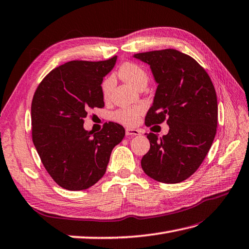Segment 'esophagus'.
Segmentation results:
<instances>
[{
  "label": "esophagus",
  "instance_id": "34e87169",
  "mask_svg": "<svg viewBox=\"0 0 249 249\" xmlns=\"http://www.w3.org/2000/svg\"><path fill=\"white\" fill-rule=\"evenodd\" d=\"M140 131L134 128H126V136H139Z\"/></svg>",
  "mask_w": 249,
  "mask_h": 249
}]
</instances>
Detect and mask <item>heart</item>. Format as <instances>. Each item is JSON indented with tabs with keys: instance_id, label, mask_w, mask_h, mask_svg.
Returning <instances> with one entry per match:
<instances>
[{
	"instance_id": "1",
	"label": "heart",
	"mask_w": 249,
	"mask_h": 249,
	"mask_svg": "<svg viewBox=\"0 0 249 249\" xmlns=\"http://www.w3.org/2000/svg\"><path fill=\"white\" fill-rule=\"evenodd\" d=\"M119 75L125 82L131 84L139 89L145 87L148 82V74L146 70L136 62L126 61L122 63L119 68ZM112 87L113 78L111 76L104 78L102 83V94L105 100L110 96ZM144 110H145V107L143 105L121 107L112 113V118L115 122L132 127L139 122V119L143 114Z\"/></svg>"
}]
</instances>
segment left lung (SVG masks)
<instances>
[{
  "instance_id": "obj_1",
  "label": "left lung",
  "mask_w": 249,
  "mask_h": 249,
  "mask_svg": "<svg viewBox=\"0 0 249 249\" xmlns=\"http://www.w3.org/2000/svg\"><path fill=\"white\" fill-rule=\"evenodd\" d=\"M135 58L146 62L158 84L145 125L166 121L167 135L149 132L144 173L155 180L178 183L193 175L212 145L217 126V98L205 69L174 49L145 52Z\"/></svg>"
}]
</instances>
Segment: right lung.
I'll return each instance as SVG.
<instances>
[{
    "instance_id": "right-lung-1",
    "label": "right lung",
    "mask_w": 249,
    "mask_h": 249,
    "mask_svg": "<svg viewBox=\"0 0 249 249\" xmlns=\"http://www.w3.org/2000/svg\"><path fill=\"white\" fill-rule=\"evenodd\" d=\"M117 56L103 61L73 60L52 70L32 102V137L54 181L70 191L86 190L104 176L113 147L123 140L122 125L109 122L87 131L89 109L104 107L102 83Z\"/></svg>"
}]
</instances>
